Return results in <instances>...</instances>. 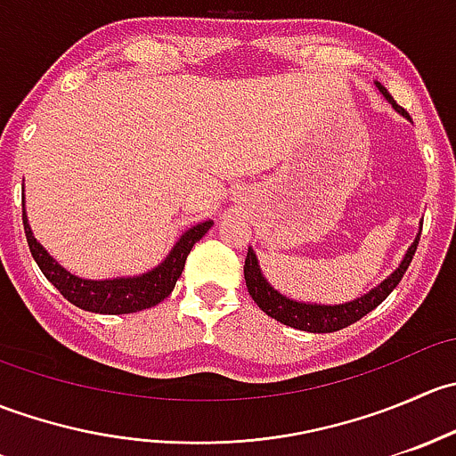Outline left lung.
<instances>
[{
	"instance_id": "left-lung-1",
	"label": "left lung",
	"mask_w": 456,
	"mask_h": 456,
	"mask_svg": "<svg viewBox=\"0 0 456 456\" xmlns=\"http://www.w3.org/2000/svg\"><path fill=\"white\" fill-rule=\"evenodd\" d=\"M377 87H379V92L386 96V101H388L402 117L411 118L406 110L399 108V105L395 103V99L388 94V90H386L384 86L377 84ZM419 236L421 233H417L415 242L408 247L402 265H399L384 282L377 284V287L366 293V296L357 297V300L353 302H346V305H306V302H296L291 300V297L282 296V293L275 291V289L266 282L251 247L245 257L247 289H249V296L254 297L256 305L260 306L266 315L273 317V320L282 322V324L287 326H293V329L309 330V333H333V330L346 329V326L355 324L357 320H362V317L370 314L372 309H377V306L393 293V289L402 282L403 273H406V269L411 266L412 256H415L417 245H419Z\"/></svg>"
}]
</instances>
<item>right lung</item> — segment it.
<instances>
[{
  "mask_svg": "<svg viewBox=\"0 0 456 456\" xmlns=\"http://www.w3.org/2000/svg\"><path fill=\"white\" fill-rule=\"evenodd\" d=\"M24 218V232L26 240H28L30 254L35 262L39 265L41 273L59 289L68 302L84 311L92 314H105V315H123V314H136V311L151 309L159 302H163L169 293L176 287V280L181 278L183 269H185V260L190 256L191 247L205 236L211 229L214 220H205V223L194 224L187 229L176 245L172 247L169 256L154 266L151 271L134 278H114V280H84L72 275L70 271L63 269L44 247L37 242L32 236L28 218H26V209L21 211Z\"/></svg>",
  "mask_w": 456,
  "mask_h": 456,
  "instance_id": "obj_1",
  "label": "right lung"
}]
</instances>
